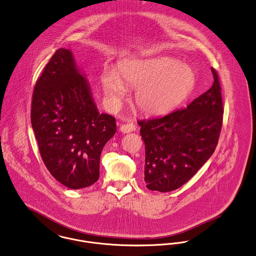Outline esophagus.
<instances>
[{"label": "esophagus", "instance_id": "1", "mask_svg": "<svg viewBox=\"0 0 256 256\" xmlns=\"http://www.w3.org/2000/svg\"><path fill=\"white\" fill-rule=\"evenodd\" d=\"M136 130V126L134 124H124L120 126V132L122 134H128Z\"/></svg>", "mask_w": 256, "mask_h": 256}]
</instances>
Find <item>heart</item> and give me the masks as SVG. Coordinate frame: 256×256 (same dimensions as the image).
<instances>
[{"label":"heart","instance_id":"b5f03b06","mask_svg":"<svg viewBox=\"0 0 256 256\" xmlns=\"http://www.w3.org/2000/svg\"><path fill=\"white\" fill-rule=\"evenodd\" d=\"M102 82L110 106H119L126 94V85L136 87L134 102L142 112L162 115L190 96L196 87V76L194 70L180 60L158 57L124 60L119 70L106 66Z\"/></svg>","mask_w":256,"mask_h":256}]
</instances>
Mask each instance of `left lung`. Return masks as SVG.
I'll return each instance as SVG.
<instances>
[{
  "mask_svg": "<svg viewBox=\"0 0 256 256\" xmlns=\"http://www.w3.org/2000/svg\"><path fill=\"white\" fill-rule=\"evenodd\" d=\"M186 108L166 116L138 120L145 143L144 180L150 190L179 188L209 160L220 134L224 106L218 76Z\"/></svg>",
  "mask_w": 256,
  "mask_h": 256,
  "instance_id": "8db88e82",
  "label": "left lung"
}]
</instances>
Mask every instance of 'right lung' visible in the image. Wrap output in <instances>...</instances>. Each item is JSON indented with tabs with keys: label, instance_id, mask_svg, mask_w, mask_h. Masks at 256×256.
I'll return each instance as SVG.
<instances>
[{
	"label": "right lung",
	"instance_id": "right-lung-1",
	"mask_svg": "<svg viewBox=\"0 0 256 256\" xmlns=\"http://www.w3.org/2000/svg\"><path fill=\"white\" fill-rule=\"evenodd\" d=\"M32 128L51 175L68 188L98 180L104 145L116 132L115 118L100 113L72 53L58 49L36 83Z\"/></svg>",
	"mask_w": 256,
	"mask_h": 256
}]
</instances>
